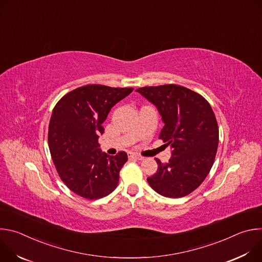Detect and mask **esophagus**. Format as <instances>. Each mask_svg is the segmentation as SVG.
I'll return each instance as SVG.
<instances>
[{
	"instance_id": "34e87169",
	"label": "esophagus",
	"mask_w": 262,
	"mask_h": 262,
	"mask_svg": "<svg viewBox=\"0 0 262 262\" xmlns=\"http://www.w3.org/2000/svg\"><path fill=\"white\" fill-rule=\"evenodd\" d=\"M128 158L129 159H134V160H138V161H142L144 158L143 157H141V156H139V155H137V154H129L128 155Z\"/></svg>"
}]
</instances>
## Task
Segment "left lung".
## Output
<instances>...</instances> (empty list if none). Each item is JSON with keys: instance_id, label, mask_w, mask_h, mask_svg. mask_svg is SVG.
<instances>
[{"instance_id": "8db88e82", "label": "left lung", "mask_w": 262, "mask_h": 262, "mask_svg": "<svg viewBox=\"0 0 262 262\" xmlns=\"http://www.w3.org/2000/svg\"><path fill=\"white\" fill-rule=\"evenodd\" d=\"M158 108L164 127L160 139L172 149L168 163L147 181L162 196L184 197L208 175L216 154L219 127L213 111L200 94L178 85L143 87L136 90Z\"/></svg>"}]
</instances>
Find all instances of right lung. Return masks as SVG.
I'll return each mask as SVG.
<instances>
[{
	"mask_svg": "<svg viewBox=\"0 0 262 262\" xmlns=\"http://www.w3.org/2000/svg\"><path fill=\"white\" fill-rule=\"evenodd\" d=\"M133 90L87 85L64 95L53 110L51 156L62 181L81 197L99 199L117 188L127 155L121 151L110 157L101 152L98 138L111 108Z\"/></svg>",
	"mask_w": 262,
	"mask_h": 262,
	"instance_id": "1",
	"label": "right lung"
}]
</instances>
